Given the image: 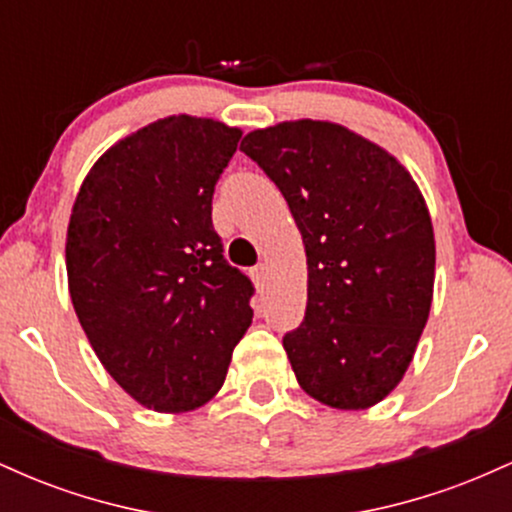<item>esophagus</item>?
Masks as SVG:
<instances>
[{"mask_svg": "<svg viewBox=\"0 0 512 512\" xmlns=\"http://www.w3.org/2000/svg\"><path fill=\"white\" fill-rule=\"evenodd\" d=\"M267 274H269V269L264 267V264H260V267L252 269V281H255L257 286H264V281H267Z\"/></svg>", "mask_w": 512, "mask_h": 512, "instance_id": "esophagus-1", "label": "esophagus"}]
</instances>
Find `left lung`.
Here are the masks:
<instances>
[{
    "instance_id": "left-lung-1",
    "label": "left lung",
    "mask_w": 512,
    "mask_h": 512,
    "mask_svg": "<svg viewBox=\"0 0 512 512\" xmlns=\"http://www.w3.org/2000/svg\"><path fill=\"white\" fill-rule=\"evenodd\" d=\"M301 231L308 303L284 337L298 385L332 409L383 402L407 373L436 279L426 199L383 146L337 122L296 120L240 142Z\"/></svg>"
}]
</instances>
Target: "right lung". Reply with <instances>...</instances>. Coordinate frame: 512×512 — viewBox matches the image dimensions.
<instances>
[{
	"label": "right lung",
	"mask_w": 512,
	"mask_h": 512,
	"mask_svg": "<svg viewBox=\"0 0 512 512\" xmlns=\"http://www.w3.org/2000/svg\"><path fill=\"white\" fill-rule=\"evenodd\" d=\"M238 127L170 115L110 146L74 199L67 279L98 361L161 414L207 404L252 322V284L223 260L211 197Z\"/></svg>",
	"instance_id": "add662e5"
}]
</instances>
